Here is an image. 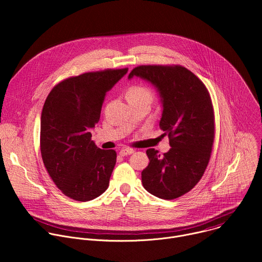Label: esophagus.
<instances>
[{"label":"esophagus","mask_w":262,"mask_h":262,"mask_svg":"<svg viewBox=\"0 0 262 262\" xmlns=\"http://www.w3.org/2000/svg\"><path fill=\"white\" fill-rule=\"evenodd\" d=\"M135 152V150L133 148H122L121 150H120V156H122V157H125V156H128V155H132V154H134Z\"/></svg>","instance_id":"34e87169"}]
</instances>
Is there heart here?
I'll return each instance as SVG.
<instances>
[{
  "label": "heart",
  "mask_w": 262,
  "mask_h": 262,
  "mask_svg": "<svg viewBox=\"0 0 262 262\" xmlns=\"http://www.w3.org/2000/svg\"><path fill=\"white\" fill-rule=\"evenodd\" d=\"M154 93L146 86L135 85L130 87L126 92L127 99H149L152 100Z\"/></svg>",
  "instance_id": "obj_1"
}]
</instances>
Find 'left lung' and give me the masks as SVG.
Listing matches in <instances>:
<instances>
[{
    "label": "left lung",
    "instance_id": "1",
    "mask_svg": "<svg viewBox=\"0 0 262 262\" xmlns=\"http://www.w3.org/2000/svg\"><path fill=\"white\" fill-rule=\"evenodd\" d=\"M139 77L158 89L163 105L160 127L169 137L170 150L162 157L147 149L142 171L144 189L166 200L190 192L208 165L214 138L210 95L195 74L180 65H141L128 79Z\"/></svg>",
    "mask_w": 262,
    "mask_h": 262
}]
</instances>
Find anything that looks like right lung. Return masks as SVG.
<instances>
[{
    "label": "right lung",
    "instance_id": "add662e5",
    "mask_svg": "<svg viewBox=\"0 0 262 262\" xmlns=\"http://www.w3.org/2000/svg\"><path fill=\"white\" fill-rule=\"evenodd\" d=\"M128 68L105 69L71 77L56 85L41 113L40 150L45 167L67 197L90 201L108 186L116 151L103 150L91 140L105 93Z\"/></svg>",
    "mask_w": 262,
    "mask_h": 262
}]
</instances>
